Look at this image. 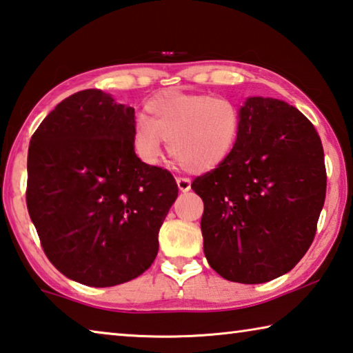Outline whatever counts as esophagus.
Returning a JSON list of instances; mask_svg holds the SVG:
<instances>
[{
  "label": "esophagus",
  "instance_id": "34e87169",
  "mask_svg": "<svg viewBox=\"0 0 353 353\" xmlns=\"http://www.w3.org/2000/svg\"><path fill=\"white\" fill-rule=\"evenodd\" d=\"M176 184H178V189L181 190V192H188L190 189V180L189 178H176Z\"/></svg>",
  "mask_w": 353,
  "mask_h": 353
}]
</instances>
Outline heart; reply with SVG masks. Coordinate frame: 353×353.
Wrapping results in <instances>:
<instances>
[{
	"label": "heart",
	"instance_id": "1",
	"mask_svg": "<svg viewBox=\"0 0 353 353\" xmlns=\"http://www.w3.org/2000/svg\"><path fill=\"white\" fill-rule=\"evenodd\" d=\"M147 120L132 123L131 143L148 165L161 159L163 143L190 172H210L233 152L241 131V112L222 95L164 92L145 105Z\"/></svg>",
	"mask_w": 353,
	"mask_h": 353
}]
</instances>
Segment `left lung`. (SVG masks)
<instances>
[{"mask_svg": "<svg viewBox=\"0 0 353 353\" xmlns=\"http://www.w3.org/2000/svg\"><path fill=\"white\" fill-rule=\"evenodd\" d=\"M233 152L190 188L203 200V252L225 280L258 285L290 272L314 239L327 173L313 123L276 98L241 106Z\"/></svg>", "mask_w": 353, "mask_h": 353, "instance_id": "8db88e82", "label": "left lung"}]
</instances>
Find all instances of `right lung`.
Returning a JSON list of instances; mask_svg holds the SVG:
<instances>
[{"instance_id":"right-lung-1","label":"right lung","mask_w":353,"mask_h":353,"mask_svg":"<svg viewBox=\"0 0 353 353\" xmlns=\"http://www.w3.org/2000/svg\"><path fill=\"white\" fill-rule=\"evenodd\" d=\"M134 109L98 89L62 100L31 137L28 212L61 274L94 288L136 279L158 255L178 186L131 143Z\"/></svg>"}]
</instances>
